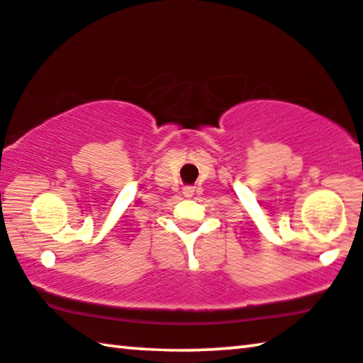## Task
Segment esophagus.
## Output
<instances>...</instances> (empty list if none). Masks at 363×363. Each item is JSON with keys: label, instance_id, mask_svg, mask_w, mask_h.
<instances>
[{"label": "esophagus", "instance_id": "esophagus-1", "mask_svg": "<svg viewBox=\"0 0 363 363\" xmlns=\"http://www.w3.org/2000/svg\"><path fill=\"white\" fill-rule=\"evenodd\" d=\"M184 196H187V199H190V196L194 195V187H184Z\"/></svg>", "mask_w": 363, "mask_h": 363}]
</instances>
